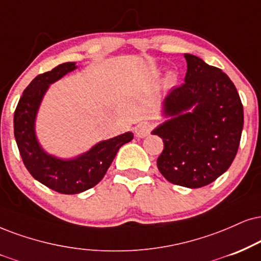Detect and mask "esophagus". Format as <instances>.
I'll use <instances>...</instances> for the list:
<instances>
[{
	"label": "esophagus",
	"instance_id": "34e87169",
	"mask_svg": "<svg viewBox=\"0 0 261 261\" xmlns=\"http://www.w3.org/2000/svg\"><path fill=\"white\" fill-rule=\"evenodd\" d=\"M151 129H152V124L149 123V122H141L137 125L136 136L138 138H145L146 136H149Z\"/></svg>",
	"mask_w": 261,
	"mask_h": 261
}]
</instances>
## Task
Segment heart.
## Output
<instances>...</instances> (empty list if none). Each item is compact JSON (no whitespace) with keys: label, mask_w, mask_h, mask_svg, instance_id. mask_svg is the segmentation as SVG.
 <instances>
[{"label":"heart","mask_w":261,"mask_h":261,"mask_svg":"<svg viewBox=\"0 0 261 261\" xmlns=\"http://www.w3.org/2000/svg\"><path fill=\"white\" fill-rule=\"evenodd\" d=\"M176 79H178V76H176V73L174 71H169L168 73L166 75V79H165V83L167 86H173L174 83L176 82Z\"/></svg>","instance_id":"heart-1"}]
</instances>
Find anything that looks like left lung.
Here are the masks:
<instances>
[{
    "label": "left lung",
    "instance_id": "1",
    "mask_svg": "<svg viewBox=\"0 0 261 261\" xmlns=\"http://www.w3.org/2000/svg\"><path fill=\"white\" fill-rule=\"evenodd\" d=\"M185 83L163 100L169 117L152 130L162 138L157 167L169 182L197 189L224 174L236 157L243 128V105L226 73L201 58L184 54Z\"/></svg>",
    "mask_w": 261,
    "mask_h": 261
}]
</instances>
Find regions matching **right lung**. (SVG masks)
Listing matches in <instances>:
<instances>
[{
    "mask_svg": "<svg viewBox=\"0 0 261 261\" xmlns=\"http://www.w3.org/2000/svg\"><path fill=\"white\" fill-rule=\"evenodd\" d=\"M76 63H64L52 71L32 80L14 112V137L27 169L41 184L65 195H75L93 188L104 178L122 145L133 139V133L121 134L95 144L91 150L71 160L49 155L38 143L35 121L48 87L76 69Z\"/></svg>",
    "mask_w": 261,
    "mask_h": 261,
    "instance_id": "add662e5",
    "label": "right lung"
}]
</instances>
